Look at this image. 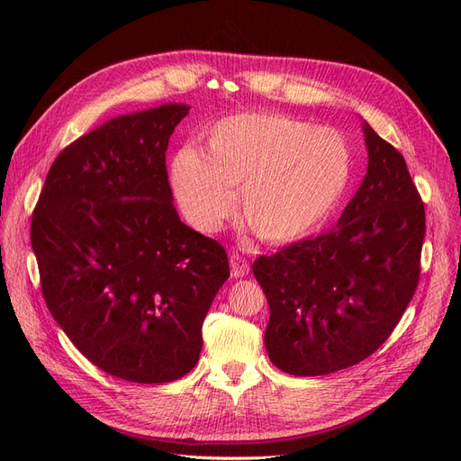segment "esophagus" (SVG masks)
Masks as SVG:
<instances>
[{"label": "esophagus", "mask_w": 461, "mask_h": 461, "mask_svg": "<svg viewBox=\"0 0 461 461\" xmlns=\"http://www.w3.org/2000/svg\"><path fill=\"white\" fill-rule=\"evenodd\" d=\"M230 267H231V276L233 278H243L250 271L249 261L243 256H240L239 252H231L230 254Z\"/></svg>", "instance_id": "esophagus-1"}]
</instances>
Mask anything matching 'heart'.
Returning a JSON list of instances; mask_svg holds the SVG:
<instances>
[{
	"label": "heart",
	"instance_id": "heart-1",
	"mask_svg": "<svg viewBox=\"0 0 461 461\" xmlns=\"http://www.w3.org/2000/svg\"><path fill=\"white\" fill-rule=\"evenodd\" d=\"M351 174L344 136L280 113H235L209 129L202 151L183 148L169 164L177 207L203 233L235 211L269 243H292L316 230L342 198Z\"/></svg>",
	"mask_w": 461,
	"mask_h": 461
}]
</instances>
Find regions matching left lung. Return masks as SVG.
I'll return each mask as SVG.
<instances>
[{
  "instance_id": "1",
  "label": "left lung",
  "mask_w": 461,
  "mask_h": 461,
  "mask_svg": "<svg viewBox=\"0 0 461 461\" xmlns=\"http://www.w3.org/2000/svg\"><path fill=\"white\" fill-rule=\"evenodd\" d=\"M362 132L368 169L338 226L252 265L271 308L265 348L285 374L327 375L365 360L415 295L424 203L400 151L366 121Z\"/></svg>"
}]
</instances>
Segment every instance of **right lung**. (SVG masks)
<instances>
[{
    "instance_id": "1",
    "label": "right lung",
    "mask_w": 461,
    "mask_h": 461,
    "mask_svg": "<svg viewBox=\"0 0 461 461\" xmlns=\"http://www.w3.org/2000/svg\"><path fill=\"white\" fill-rule=\"evenodd\" d=\"M186 104L119 115L72 141L46 176L32 247L48 310L78 351L131 383L188 374L230 276L224 249L174 207L169 136Z\"/></svg>"
}]
</instances>
